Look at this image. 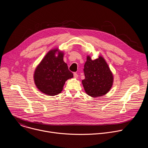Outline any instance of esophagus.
I'll return each mask as SVG.
<instances>
[{
  "mask_svg": "<svg viewBox=\"0 0 148 148\" xmlns=\"http://www.w3.org/2000/svg\"><path fill=\"white\" fill-rule=\"evenodd\" d=\"M74 77L75 78H77L78 77V74H77L76 73H74Z\"/></svg>",
  "mask_w": 148,
  "mask_h": 148,
  "instance_id": "esophagus-1",
  "label": "esophagus"
}]
</instances>
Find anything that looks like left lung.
I'll return each instance as SVG.
<instances>
[{
    "label": "left lung",
    "mask_w": 148,
    "mask_h": 148,
    "mask_svg": "<svg viewBox=\"0 0 148 148\" xmlns=\"http://www.w3.org/2000/svg\"><path fill=\"white\" fill-rule=\"evenodd\" d=\"M84 72L85 79L82 80V84L88 95L95 98L103 96L110 91L113 85L114 77L102 56L92 60L90 56H87Z\"/></svg>",
    "instance_id": "8db88e82"
}]
</instances>
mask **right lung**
Instances as JSON below:
<instances>
[{
    "mask_svg": "<svg viewBox=\"0 0 148 148\" xmlns=\"http://www.w3.org/2000/svg\"><path fill=\"white\" fill-rule=\"evenodd\" d=\"M63 57L64 53L58 49H52L37 66L34 81L41 92L51 96L56 95L62 91L66 81L73 77V74L63 61Z\"/></svg>",
    "mask_w": 148,
    "mask_h": 148,
    "instance_id": "add662e5",
    "label": "right lung"
}]
</instances>
